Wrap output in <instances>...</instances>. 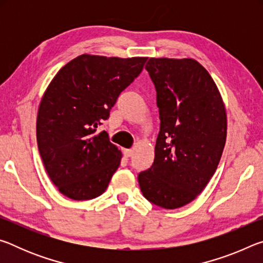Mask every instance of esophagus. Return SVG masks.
<instances>
[{
  "instance_id": "34e87169",
  "label": "esophagus",
  "mask_w": 263,
  "mask_h": 263,
  "mask_svg": "<svg viewBox=\"0 0 263 263\" xmlns=\"http://www.w3.org/2000/svg\"><path fill=\"white\" fill-rule=\"evenodd\" d=\"M133 155V151L132 149H124V157L125 158H130Z\"/></svg>"
}]
</instances>
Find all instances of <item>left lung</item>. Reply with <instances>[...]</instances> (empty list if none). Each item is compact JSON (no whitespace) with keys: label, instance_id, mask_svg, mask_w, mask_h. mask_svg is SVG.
Here are the masks:
<instances>
[{"label":"left lung","instance_id":"8db88e82","mask_svg":"<svg viewBox=\"0 0 263 263\" xmlns=\"http://www.w3.org/2000/svg\"><path fill=\"white\" fill-rule=\"evenodd\" d=\"M160 131L154 162L139 173L145 198L163 209L190 203L215 174L226 141L225 106L211 75L194 59L151 58Z\"/></svg>","mask_w":263,"mask_h":263}]
</instances>
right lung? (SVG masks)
<instances>
[{"mask_svg":"<svg viewBox=\"0 0 263 263\" xmlns=\"http://www.w3.org/2000/svg\"><path fill=\"white\" fill-rule=\"evenodd\" d=\"M146 60L83 54L65 65L47 87L38 109L37 142L62 195L87 201L108 188L122 153L99 127Z\"/></svg>","mask_w":263,"mask_h":263,"instance_id":"right-lung-1","label":"right lung"}]
</instances>
